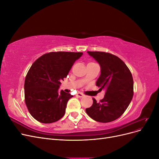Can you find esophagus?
I'll return each instance as SVG.
<instances>
[{"label":"esophagus","mask_w":159,"mask_h":159,"mask_svg":"<svg viewBox=\"0 0 159 159\" xmlns=\"http://www.w3.org/2000/svg\"><path fill=\"white\" fill-rule=\"evenodd\" d=\"M76 96L77 97H78V98H82L83 96H84V94L82 93H80V92H78V93L76 94Z\"/></svg>","instance_id":"obj_1"}]
</instances>
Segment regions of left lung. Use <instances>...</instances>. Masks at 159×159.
I'll return each mask as SVG.
<instances>
[{
  "instance_id": "8db88e82",
  "label": "left lung",
  "mask_w": 159,
  "mask_h": 159,
  "mask_svg": "<svg viewBox=\"0 0 159 159\" xmlns=\"http://www.w3.org/2000/svg\"><path fill=\"white\" fill-rule=\"evenodd\" d=\"M101 66V75L96 85L105 90L104 98L85 109L89 116L100 123H109L125 111L133 96L132 74L124 61L117 56L104 52H88Z\"/></svg>"
}]
</instances>
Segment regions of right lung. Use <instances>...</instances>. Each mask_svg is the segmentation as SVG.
<instances>
[{
	"instance_id": "1",
	"label": "right lung",
	"mask_w": 159,
	"mask_h": 159,
	"mask_svg": "<svg viewBox=\"0 0 159 159\" xmlns=\"http://www.w3.org/2000/svg\"><path fill=\"white\" fill-rule=\"evenodd\" d=\"M82 52H52L34 62L25 81V99L28 111L38 121L52 123L64 116L68 100L73 97L58 91L60 81L68 75Z\"/></svg>"
}]
</instances>
